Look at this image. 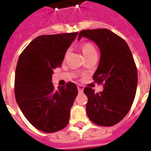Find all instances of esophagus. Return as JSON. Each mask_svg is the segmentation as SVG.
<instances>
[{"label": "esophagus", "instance_id": "1", "mask_svg": "<svg viewBox=\"0 0 151 151\" xmlns=\"http://www.w3.org/2000/svg\"><path fill=\"white\" fill-rule=\"evenodd\" d=\"M83 89H84L83 86L78 85V90L79 93H82V91H83Z\"/></svg>", "mask_w": 151, "mask_h": 151}]
</instances>
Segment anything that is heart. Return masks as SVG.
<instances>
[{
	"label": "heart",
	"mask_w": 151,
	"mask_h": 151,
	"mask_svg": "<svg viewBox=\"0 0 151 151\" xmlns=\"http://www.w3.org/2000/svg\"><path fill=\"white\" fill-rule=\"evenodd\" d=\"M94 52H96V50H95V47L93 46L91 43H85L82 46V52L84 54V56H87V55Z\"/></svg>",
	"instance_id": "b5f03b06"
}]
</instances>
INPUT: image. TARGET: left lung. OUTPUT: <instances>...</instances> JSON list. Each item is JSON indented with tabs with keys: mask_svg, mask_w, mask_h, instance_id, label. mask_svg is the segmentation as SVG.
<instances>
[{
	"mask_svg": "<svg viewBox=\"0 0 151 151\" xmlns=\"http://www.w3.org/2000/svg\"><path fill=\"white\" fill-rule=\"evenodd\" d=\"M86 37L100 50V60L93 79L104 83V91L95 93L86 86V110L89 119L101 126L119 123L131 108L137 86V71L129 47L124 40L108 29L80 31L78 40Z\"/></svg>",
	"mask_w": 151,
	"mask_h": 151,
	"instance_id": "left-lung-1",
	"label": "left lung"
}]
</instances>
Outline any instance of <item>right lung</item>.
<instances>
[{"label":"right lung","mask_w":151,"mask_h":151,"mask_svg":"<svg viewBox=\"0 0 151 151\" xmlns=\"http://www.w3.org/2000/svg\"><path fill=\"white\" fill-rule=\"evenodd\" d=\"M75 33L40 35L29 43L16 67L14 93L25 117L37 129L54 133L68 124L78 88L73 82L54 88L53 69L60 66Z\"/></svg>","instance_id":"right-lung-1"}]
</instances>
